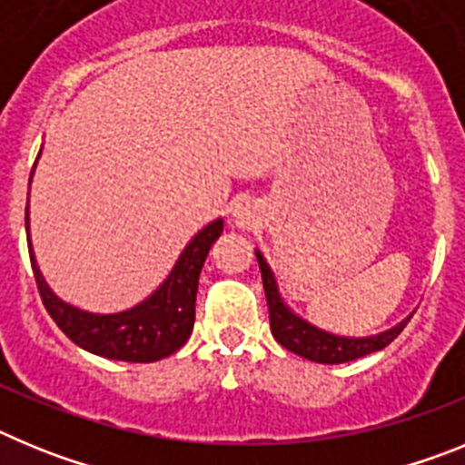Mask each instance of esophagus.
<instances>
[{
    "label": "esophagus",
    "mask_w": 465,
    "mask_h": 465,
    "mask_svg": "<svg viewBox=\"0 0 465 465\" xmlns=\"http://www.w3.org/2000/svg\"><path fill=\"white\" fill-rule=\"evenodd\" d=\"M258 221V209L252 203H237L232 207V223L237 228H253Z\"/></svg>",
    "instance_id": "esophagus-1"
}]
</instances>
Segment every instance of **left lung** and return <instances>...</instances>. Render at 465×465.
I'll return each instance as SVG.
<instances>
[{"instance_id":"obj_1","label":"left lung","mask_w":465,"mask_h":465,"mask_svg":"<svg viewBox=\"0 0 465 465\" xmlns=\"http://www.w3.org/2000/svg\"><path fill=\"white\" fill-rule=\"evenodd\" d=\"M258 265H261L262 289H265V298H268L270 310V331H272L274 340L282 347H286L293 354L302 356L314 363H347V361H356L361 356H368L372 351H380L386 344H391L393 340L401 335V331L408 326L412 314L405 316L401 323L386 328V331L375 332V335H365V338H349V335H335L331 331L314 326L300 314H295L289 307V302L283 300L282 291H279L277 277H274L270 262L256 249Z\"/></svg>"}]
</instances>
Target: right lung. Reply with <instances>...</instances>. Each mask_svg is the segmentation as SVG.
Segmentation results:
<instances>
[{
    "label": "right lung",
    "instance_id": "1",
    "mask_svg": "<svg viewBox=\"0 0 465 465\" xmlns=\"http://www.w3.org/2000/svg\"><path fill=\"white\" fill-rule=\"evenodd\" d=\"M39 158L41 151L36 155V163ZM35 167H32V176H35ZM25 230H27V246H30L36 286H39L44 307L53 316L57 328L74 344H79L81 349L102 359L153 363V361L174 354L176 349H182L191 338L193 323H195L197 279H200V270H203L209 249L223 232V219H213L203 230H197L176 258L174 268L149 298H143L130 310L114 312V314L81 310L53 293L36 265L35 249H32L30 193H27V207H25Z\"/></svg>",
    "mask_w": 465,
    "mask_h": 465
}]
</instances>
